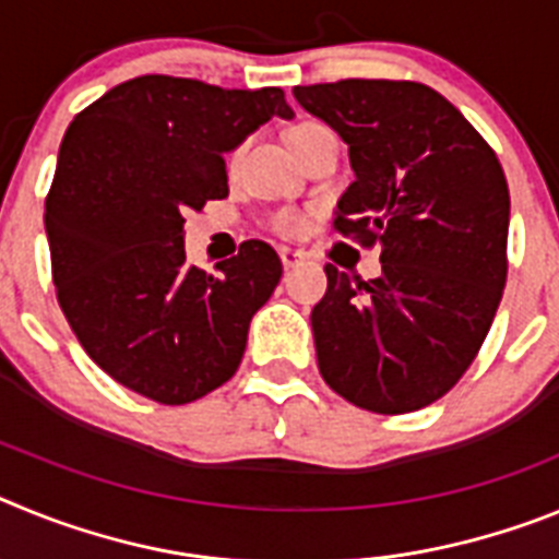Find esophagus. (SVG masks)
I'll list each match as a JSON object with an SVG mask.
<instances>
[{
    "instance_id": "obj_1",
    "label": "esophagus",
    "mask_w": 559,
    "mask_h": 559,
    "mask_svg": "<svg viewBox=\"0 0 559 559\" xmlns=\"http://www.w3.org/2000/svg\"><path fill=\"white\" fill-rule=\"evenodd\" d=\"M280 260H283L285 271H288V269H296V265L302 263V260H305V254H302V251L288 249V246H280Z\"/></svg>"
}]
</instances>
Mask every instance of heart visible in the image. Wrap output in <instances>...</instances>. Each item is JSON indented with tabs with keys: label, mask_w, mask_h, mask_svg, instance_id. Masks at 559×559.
<instances>
[{
	"label": "heart",
	"mask_w": 559,
	"mask_h": 559,
	"mask_svg": "<svg viewBox=\"0 0 559 559\" xmlns=\"http://www.w3.org/2000/svg\"><path fill=\"white\" fill-rule=\"evenodd\" d=\"M316 128H322V126L305 122V126L294 128V131H290V142L299 140V136H305L308 131H316ZM302 226H305L302 215H296V212H280V215H276V221H274V229L283 231V235H299V231H302Z\"/></svg>",
	"instance_id": "heart-1"
}]
</instances>
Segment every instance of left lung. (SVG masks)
I'll return each mask as SVG.
<instances>
[{"mask_svg": "<svg viewBox=\"0 0 559 559\" xmlns=\"http://www.w3.org/2000/svg\"><path fill=\"white\" fill-rule=\"evenodd\" d=\"M349 147L355 181L335 229L380 246L383 274L328 265L310 313L328 386L374 414L431 406L464 374L507 283L510 190L492 147L453 103L412 81L296 86Z\"/></svg>", "mask_w": 559, "mask_h": 559, "instance_id": "1", "label": "left lung"}]
</instances>
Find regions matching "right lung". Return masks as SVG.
I'll return each instance as SVG.
<instances>
[{
    "label": "right lung",
    "instance_id": "add662e5",
    "mask_svg": "<svg viewBox=\"0 0 559 559\" xmlns=\"http://www.w3.org/2000/svg\"><path fill=\"white\" fill-rule=\"evenodd\" d=\"M271 117H294L283 88L145 75L63 133L44 210L58 302L88 358L156 403L226 383L283 276L263 240H246L221 274L187 265L185 251V215L229 195L224 156Z\"/></svg>",
    "mask_w": 559,
    "mask_h": 559
}]
</instances>
